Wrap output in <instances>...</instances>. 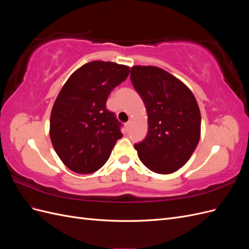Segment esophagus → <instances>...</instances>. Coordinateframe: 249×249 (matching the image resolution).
Masks as SVG:
<instances>
[{"label": "esophagus", "mask_w": 249, "mask_h": 249, "mask_svg": "<svg viewBox=\"0 0 249 249\" xmlns=\"http://www.w3.org/2000/svg\"><path fill=\"white\" fill-rule=\"evenodd\" d=\"M124 125H125V129H126V131H129V130H130V127H131V125H132V120H129V122H127Z\"/></svg>", "instance_id": "1"}]
</instances>
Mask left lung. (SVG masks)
Wrapping results in <instances>:
<instances>
[{"mask_svg":"<svg viewBox=\"0 0 249 249\" xmlns=\"http://www.w3.org/2000/svg\"><path fill=\"white\" fill-rule=\"evenodd\" d=\"M131 80L147 113V136L134 145L139 159L156 173L176 172L190 159L200 138L195 96L182 81L157 66H133Z\"/></svg>","mask_w":249,"mask_h":249,"instance_id":"8db88e82","label":"left lung"}]
</instances>
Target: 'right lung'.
<instances>
[{"label": "right lung", "mask_w": 249, "mask_h": 249, "mask_svg": "<svg viewBox=\"0 0 249 249\" xmlns=\"http://www.w3.org/2000/svg\"><path fill=\"white\" fill-rule=\"evenodd\" d=\"M129 73L126 65L92 61L65 82L51 112L50 138L67 168L86 175L99 170L109 159L123 134L106 102Z\"/></svg>", "instance_id": "1"}]
</instances>
